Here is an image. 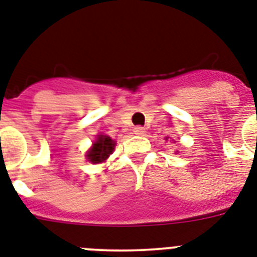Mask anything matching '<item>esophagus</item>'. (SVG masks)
Returning <instances> with one entry per match:
<instances>
[{
	"label": "esophagus",
	"mask_w": 257,
	"mask_h": 257,
	"mask_svg": "<svg viewBox=\"0 0 257 257\" xmlns=\"http://www.w3.org/2000/svg\"><path fill=\"white\" fill-rule=\"evenodd\" d=\"M133 132H135V135H137V136H144L146 133V129L144 128V126H136L135 129H133Z\"/></svg>",
	"instance_id": "1"
}]
</instances>
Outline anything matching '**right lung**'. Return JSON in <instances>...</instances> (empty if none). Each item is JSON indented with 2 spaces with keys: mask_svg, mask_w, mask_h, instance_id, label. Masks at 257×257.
<instances>
[{
  "mask_svg": "<svg viewBox=\"0 0 257 257\" xmlns=\"http://www.w3.org/2000/svg\"><path fill=\"white\" fill-rule=\"evenodd\" d=\"M115 149V141H112L111 137L108 136H99L95 144L90 149L87 153L88 161L92 163H100L108 158L109 154Z\"/></svg>",
  "mask_w": 257,
  "mask_h": 257,
  "instance_id": "1",
  "label": "right lung"
}]
</instances>
